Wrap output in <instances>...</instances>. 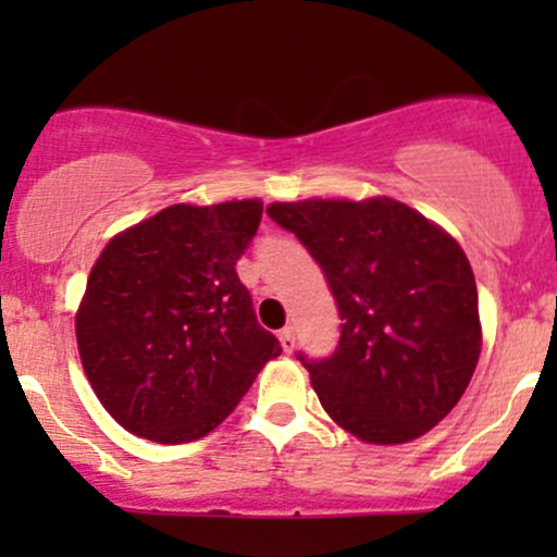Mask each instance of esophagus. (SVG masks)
<instances>
[{
  "mask_svg": "<svg viewBox=\"0 0 557 557\" xmlns=\"http://www.w3.org/2000/svg\"><path fill=\"white\" fill-rule=\"evenodd\" d=\"M280 345H283L285 354H293V350H296V327L280 330Z\"/></svg>",
  "mask_w": 557,
  "mask_h": 557,
  "instance_id": "esophagus-1",
  "label": "esophagus"
}]
</instances>
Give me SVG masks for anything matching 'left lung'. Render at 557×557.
<instances>
[{
	"instance_id": "8db88e82",
	"label": "left lung",
	"mask_w": 557,
	"mask_h": 557,
	"mask_svg": "<svg viewBox=\"0 0 557 557\" xmlns=\"http://www.w3.org/2000/svg\"><path fill=\"white\" fill-rule=\"evenodd\" d=\"M267 214L322 267L341 311L327 359H306L343 430L400 445L461 400L482 350L476 283L463 248L417 209L376 196L270 203Z\"/></svg>"
}]
</instances>
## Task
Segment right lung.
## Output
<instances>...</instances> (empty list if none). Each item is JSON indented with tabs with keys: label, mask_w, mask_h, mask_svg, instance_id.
I'll list each match as a JSON object with an SVG mask.
<instances>
[{
	"label": "right lung",
	"mask_w": 557,
	"mask_h": 557,
	"mask_svg": "<svg viewBox=\"0 0 557 557\" xmlns=\"http://www.w3.org/2000/svg\"><path fill=\"white\" fill-rule=\"evenodd\" d=\"M261 212L259 198L175 203L96 259L75 337L96 398L127 432L164 445L203 437L283 354L235 272Z\"/></svg>",
	"instance_id": "obj_1"
}]
</instances>
